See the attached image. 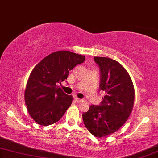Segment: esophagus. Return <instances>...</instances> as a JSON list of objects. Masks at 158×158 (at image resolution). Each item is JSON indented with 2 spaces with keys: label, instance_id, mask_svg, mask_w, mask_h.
Listing matches in <instances>:
<instances>
[{
  "label": "esophagus",
  "instance_id": "1",
  "mask_svg": "<svg viewBox=\"0 0 158 158\" xmlns=\"http://www.w3.org/2000/svg\"><path fill=\"white\" fill-rule=\"evenodd\" d=\"M74 100H75V102H77V103H79V102L81 101V99L77 98V97H74Z\"/></svg>",
  "mask_w": 158,
  "mask_h": 158
}]
</instances>
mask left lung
Segmentation results:
<instances>
[{
  "label": "left lung",
  "mask_w": 158,
  "mask_h": 158,
  "mask_svg": "<svg viewBox=\"0 0 158 158\" xmlns=\"http://www.w3.org/2000/svg\"><path fill=\"white\" fill-rule=\"evenodd\" d=\"M99 66V89L104 92L100 106L91 105L82 114L84 125L96 137H104L117 132L132 112L135 89L132 79L118 61L107 57L94 56Z\"/></svg>",
  "instance_id": "left-lung-1"
}]
</instances>
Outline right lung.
<instances>
[{
  "label": "right lung",
  "mask_w": 158,
  "mask_h": 158,
  "mask_svg": "<svg viewBox=\"0 0 158 158\" xmlns=\"http://www.w3.org/2000/svg\"><path fill=\"white\" fill-rule=\"evenodd\" d=\"M85 56L69 51L48 55L34 68L26 84L24 99L30 116L40 125L56 123L72 104L73 97L58 84L67 79L69 72L83 63Z\"/></svg>",
  "instance_id": "obj_1"
}]
</instances>
